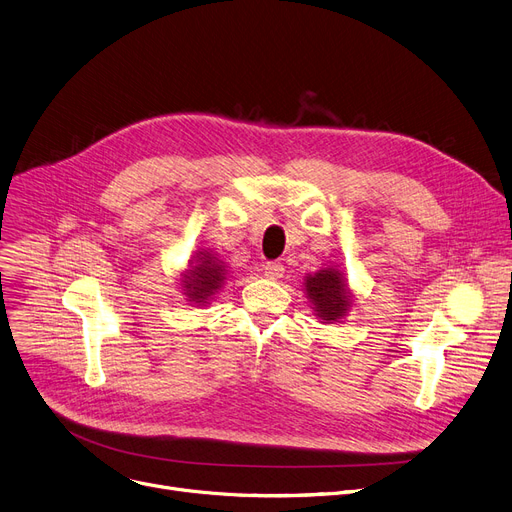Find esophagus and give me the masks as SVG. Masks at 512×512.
Wrapping results in <instances>:
<instances>
[{"instance_id":"34e87169","label":"esophagus","mask_w":512,"mask_h":512,"mask_svg":"<svg viewBox=\"0 0 512 512\" xmlns=\"http://www.w3.org/2000/svg\"><path fill=\"white\" fill-rule=\"evenodd\" d=\"M285 275V266L281 262H266L264 264V277L270 281H279Z\"/></svg>"}]
</instances>
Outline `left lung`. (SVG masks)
Segmentation results:
<instances>
[{"mask_svg":"<svg viewBox=\"0 0 512 512\" xmlns=\"http://www.w3.org/2000/svg\"><path fill=\"white\" fill-rule=\"evenodd\" d=\"M304 293L322 324L341 322L355 302L345 273L337 266H324L316 273H308L304 277Z\"/></svg>","mask_w":512,"mask_h":512,"instance_id":"1","label":"left lung"}]
</instances>
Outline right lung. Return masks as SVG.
Masks as SVG:
<instances>
[{
    "label": "right lung",
    "mask_w": 512,
    "mask_h": 512,
    "mask_svg": "<svg viewBox=\"0 0 512 512\" xmlns=\"http://www.w3.org/2000/svg\"><path fill=\"white\" fill-rule=\"evenodd\" d=\"M227 281V266L215 250H196L188 268L179 275L186 302L192 306H208Z\"/></svg>",
    "instance_id": "right-lung-1"
}]
</instances>
